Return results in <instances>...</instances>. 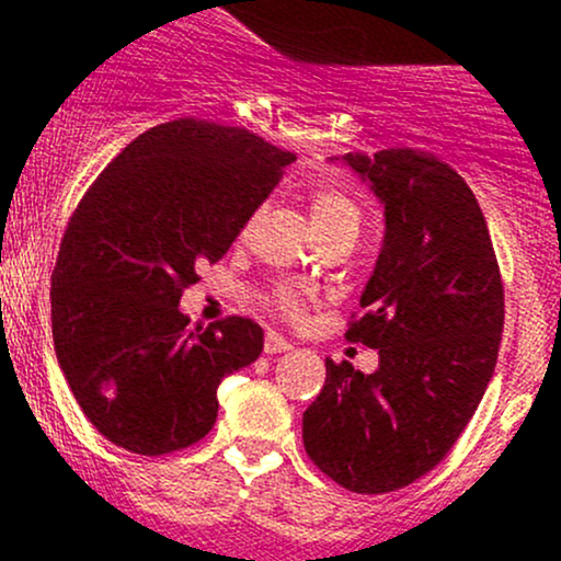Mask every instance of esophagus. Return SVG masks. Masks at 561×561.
<instances>
[{
	"instance_id": "1",
	"label": "esophagus",
	"mask_w": 561,
	"mask_h": 561,
	"mask_svg": "<svg viewBox=\"0 0 561 561\" xmlns=\"http://www.w3.org/2000/svg\"><path fill=\"white\" fill-rule=\"evenodd\" d=\"M289 347H293V343L282 337V334H276V332H268L266 343H263V351H266L268 356H276V353H287Z\"/></svg>"
}]
</instances>
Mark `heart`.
<instances>
[{"instance_id":"obj_1","label":"heart","mask_w":561,"mask_h":561,"mask_svg":"<svg viewBox=\"0 0 561 561\" xmlns=\"http://www.w3.org/2000/svg\"><path fill=\"white\" fill-rule=\"evenodd\" d=\"M308 210H311L313 229H317L319 237L362 227V210H358V205L353 203L345 192L332 190V186H321V190L313 192ZM274 302L276 308H282V311L287 313V317H298L302 311L300 289L289 285H282L274 289Z\"/></svg>"}]
</instances>
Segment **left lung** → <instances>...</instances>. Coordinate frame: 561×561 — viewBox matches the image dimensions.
I'll use <instances>...</instances> for the list:
<instances>
[{
  "label": "left lung",
  "instance_id": "8db88e82",
  "mask_svg": "<svg viewBox=\"0 0 561 561\" xmlns=\"http://www.w3.org/2000/svg\"><path fill=\"white\" fill-rule=\"evenodd\" d=\"M337 160V158H334ZM343 163L385 208V240L345 337L379 353L371 375L327 358L302 414V446L353 493L420 480L454 448L491 382L504 285L485 216L465 179L411 147Z\"/></svg>",
  "mask_w": 561,
  "mask_h": 561
}]
</instances>
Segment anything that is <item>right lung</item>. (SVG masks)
I'll use <instances>...</instances> for the list:
<instances>
[{
  "instance_id": "right-lung-1",
  "label": "right lung",
  "mask_w": 561,
  "mask_h": 561,
  "mask_svg": "<svg viewBox=\"0 0 561 561\" xmlns=\"http://www.w3.org/2000/svg\"><path fill=\"white\" fill-rule=\"evenodd\" d=\"M295 163L255 134L179 118L139 134L70 216L53 272L57 364L115 446L163 456L216 424L218 385L263 351L255 321L190 330L179 300Z\"/></svg>"
}]
</instances>
